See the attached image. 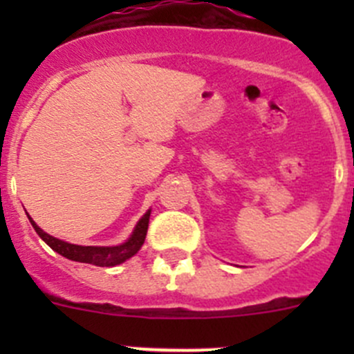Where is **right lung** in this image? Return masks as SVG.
Instances as JSON below:
<instances>
[{
    "label": "right lung",
    "instance_id": "1",
    "mask_svg": "<svg viewBox=\"0 0 354 354\" xmlns=\"http://www.w3.org/2000/svg\"><path fill=\"white\" fill-rule=\"evenodd\" d=\"M149 217H151V210H147V212L142 216V219L137 223L131 236L128 238L124 243L118 246H82V245L68 243V241L58 240V238L44 233V231H42L41 227L32 221V217H28V221H30L35 233H37L46 243L51 246L55 252H58L59 255L66 257V259L73 260V262L92 263V266H97V267H114L123 263L124 260L131 259V257L142 248V245H144L145 241V236H147Z\"/></svg>",
    "mask_w": 354,
    "mask_h": 354
}]
</instances>
